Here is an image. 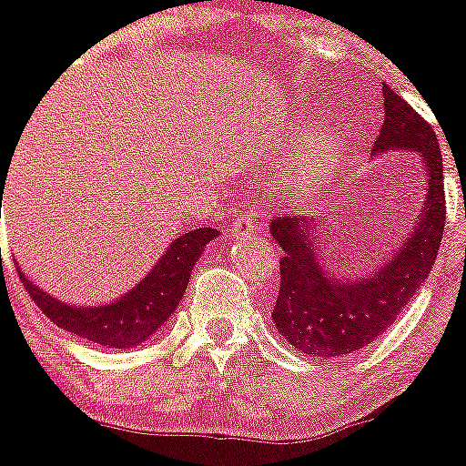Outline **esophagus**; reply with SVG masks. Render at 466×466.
Segmentation results:
<instances>
[{
	"mask_svg": "<svg viewBox=\"0 0 466 466\" xmlns=\"http://www.w3.org/2000/svg\"><path fill=\"white\" fill-rule=\"evenodd\" d=\"M255 228H258V216H255V211H241L237 218H234L232 237L237 238L248 237Z\"/></svg>",
	"mask_w": 466,
	"mask_h": 466,
	"instance_id": "esophagus-1",
	"label": "esophagus"
}]
</instances>
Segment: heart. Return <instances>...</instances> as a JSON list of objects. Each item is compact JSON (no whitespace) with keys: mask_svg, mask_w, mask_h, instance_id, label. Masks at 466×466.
<instances>
[{"mask_svg":"<svg viewBox=\"0 0 466 466\" xmlns=\"http://www.w3.org/2000/svg\"><path fill=\"white\" fill-rule=\"evenodd\" d=\"M311 137H313L311 125H297L295 132H292L290 139H288V146L299 148V146H304L306 141H311ZM339 153H341V139H339L337 134H329V137H325V139L318 144L316 155H313V167H329L334 160H337Z\"/></svg>","mask_w":466,"mask_h":466,"instance_id":"1","label":"heart"}]
</instances>
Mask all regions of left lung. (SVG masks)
Listing matches in <instances>:
<instances>
[{
  "mask_svg": "<svg viewBox=\"0 0 466 466\" xmlns=\"http://www.w3.org/2000/svg\"><path fill=\"white\" fill-rule=\"evenodd\" d=\"M385 120L374 150L410 148L427 167V197L420 223L380 269L358 280H334L318 259L316 218L276 216L271 237L280 255V288L274 306L279 332L301 353L337 358L369 346L397 320L409 299L430 276L443 228H446V190L443 162L437 134L416 108L383 83Z\"/></svg>",
  "mask_w": 466,
  "mask_h": 466,
  "instance_id": "obj_1",
  "label": "left lung"
}]
</instances>
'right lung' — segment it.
Returning <instances> with one entry per match:
<instances>
[{"label":"right lung","mask_w":466,"mask_h":466,"mask_svg":"<svg viewBox=\"0 0 466 466\" xmlns=\"http://www.w3.org/2000/svg\"><path fill=\"white\" fill-rule=\"evenodd\" d=\"M213 237H218V229L199 228L174 238L160 262L155 264L139 285H134L118 301L95 309L62 304L60 299L46 295L36 285L29 283L25 274L18 271V276L32 301L57 327L99 346L132 348L157 332L176 311L190 280L192 267Z\"/></svg>","instance_id":"right-lung-1"}]
</instances>
